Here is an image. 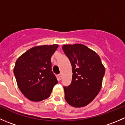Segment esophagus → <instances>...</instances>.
Segmentation results:
<instances>
[{"label": "esophagus", "instance_id": "esophagus-1", "mask_svg": "<svg viewBox=\"0 0 125 125\" xmlns=\"http://www.w3.org/2000/svg\"><path fill=\"white\" fill-rule=\"evenodd\" d=\"M58 76H59V80H61V78H62V74H59V75H58Z\"/></svg>", "mask_w": 125, "mask_h": 125}]
</instances>
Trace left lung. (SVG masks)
I'll return each instance as SVG.
<instances>
[{
  "label": "left lung",
  "mask_w": 125,
  "mask_h": 125,
  "mask_svg": "<svg viewBox=\"0 0 125 125\" xmlns=\"http://www.w3.org/2000/svg\"><path fill=\"white\" fill-rule=\"evenodd\" d=\"M62 49L73 73L71 83L63 87L65 100L75 108L85 106L100 92L105 69L99 55L85 45H64Z\"/></svg>",
  "instance_id": "obj_1"
}]
</instances>
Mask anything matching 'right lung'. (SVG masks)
<instances>
[{
	"label": "right lung",
	"mask_w": 125,
	"mask_h": 125,
	"mask_svg": "<svg viewBox=\"0 0 125 125\" xmlns=\"http://www.w3.org/2000/svg\"><path fill=\"white\" fill-rule=\"evenodd\" d=\"M58 46L57 44L34 46L16 60L14 74L17 85L30 100L40 102L46 99L58 83L51 62Z\"/></svg>",
	"instance_id": "1"
}]
</instances>
